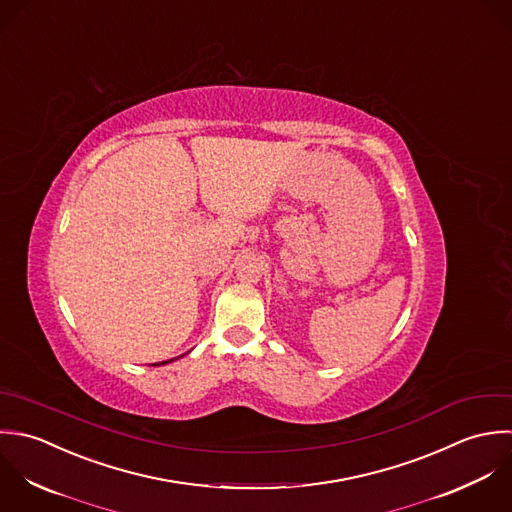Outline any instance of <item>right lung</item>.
Wrapping results in <instances>:
<instances>
[{"label": "right lung", "mask_w": 512, "mask_h": 512, "mask_svg": "<svg viewBox=\"0 0 512 512\" xmlns=\"http://www.w3.org/2000/svg\"><path fill=\"white\" fill-rule=\"evenodd\" d=\"M178 357H182V355H178ZM178 357H172V359H167V361H159V363H151V365H153V367H155V365H167V363H171V361L178 359Z\"/></svg>", "instance_id": "add662e5"}]
</instances>
